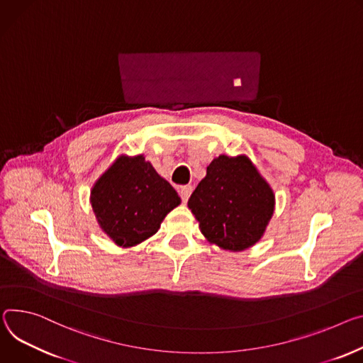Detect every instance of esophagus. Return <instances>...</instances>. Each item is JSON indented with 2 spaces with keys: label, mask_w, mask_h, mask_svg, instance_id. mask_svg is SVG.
<instances>
[{
  "label": "esophagus",
  "mask_w": 363,
  "mask_h": 363,
  "mask_svg": "<svg viewBox=\"0 0 363 363\" xmlns=\"http://www.w3.org/2000/svg\"><path fill=\"white\" fill-rule=\"evenodd\" d=\"M191 192H192V186L191 185H184V186L179 188V195H181V199H182V203L188 201Z\"/></svg>",
  "instance_id": "obj_1"
}]
</instances>
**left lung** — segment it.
I'll return each mask as SVG.
<instances>
[{"mask_svg":"<svg viewBox=\"0 0 363 363\" xmlns=\"http://www.w3.org/2000/svg\"><path fill=\"white\" fill-rule=\"evenodd\" d=\"M275 196L246 156H218L207 167L188 207L201 233L217 246L240 252L253 246L274 214Z\"/></svg>","mask_w":363,"mask_h":363,"instance_id":"8db88e82","label":"left lung"}]
</instances>
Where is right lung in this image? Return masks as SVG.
<instances>
[{"mask_svg": "<svg viewBox=\"0 0 363 363\" xmlns=\"http://www.w3.org/2000/svg\"><path fill=\"white\" fill-rule=\"evenodd\" d=\"M91 203L104 232L130 247L155 235L181 199L143 156H121L94 185Z\"/></svg>", "mask_w": 363, "mask_h": 363, "instance_id": "right-lung-1", "label": "right lung"}]
</instances>
